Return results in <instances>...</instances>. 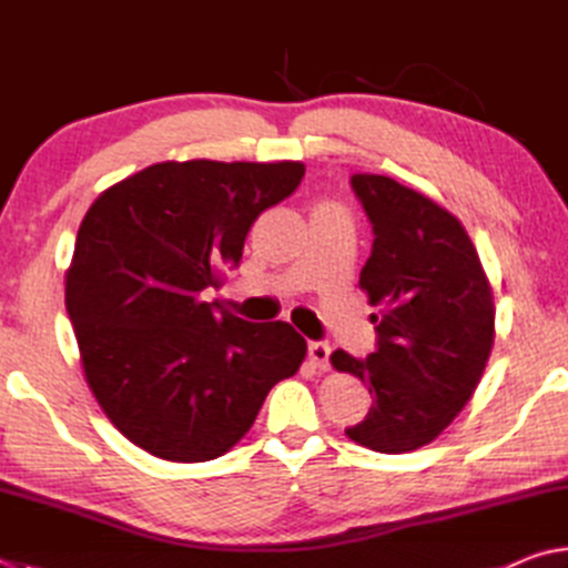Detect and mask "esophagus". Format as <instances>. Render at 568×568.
Segmentation results:
<instances>
[{
    "label": "esophagus",
    "mask_w": 568,
    "mask_h": 568,
    "mask_svg": "<svg viewBox=\"0 0 568 568\" xmlns=\"http://www.w3.org/2000/svg\"><path fill=\"white\" fill-rule=\"evenodd\" d=\"M328 356H331V346L326 341H312V344H308V358H312V363L318 371H328Z\"/></svg>",
    "instance_id": "1"
}]
</instances>
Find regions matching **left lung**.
Listing matches in <instances>:
<instances>
[{
  "label": "left lung",
  "mask_w": 568,
  "mask_h": 568,
  "mask_svg": "<svg viewBox=\"0 0 568 568\" xmlns=\"http://www.w3.org/2000/svg\"><path fill=\"white\" fill-rule=\"evenodd\" d=\"M351 187L373 224L361 270L378 348L331 353V366L368 383L373 405L346 435L398 455L433 443L473 398L495 344V302L457 217L393 178L356 173Z\"/></svg>",
  "instance_id": "obj_1"
}]
</instances>
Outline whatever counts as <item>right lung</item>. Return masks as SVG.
Returning <instances> with one entry per match:
<instances>
[{
	"instance_id": "right-lung-1",
	"label": "right lung",
	"mask_w": 568,
	"mask_h": 568,
	"mask_svg": "<svg viewBox=\"0 0 568 568\" xmlns=\"http://www.w3.org/2000/svg\"><path fill=\"white\" fill-rule=\"evenodd\" d=\"M304 165L155 163L101 192L77 234L67 312L95 400L133 445L207 463L237 445L306 341L286 321L252 324L202 302L237 266L266 207Z\"/></svg>"
}]
</instances>
